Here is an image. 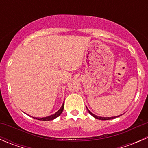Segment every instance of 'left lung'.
<instances>
[{
  "label": "left lung",
  "mask_w": 148,
  "mask_h": 148,
  "mask_svg": "<svg viewBox=\"0 0 148 148\" xmlns=\"http://www.w3.org/2000/svg\"><path fill=\"white\" fill-rule=\"evenodd\" d=\"M86 109H87V111L89 112V114H91V115L92 116H93L94 117H95V118H96V119H98V120H112V119H114V118H116V117H120V115H119V116H117V117H99V116H97V115H95V114H94L93 113H92L90 111H89V110H88V108L87 107H86Z\"/></svg>",
  "instance_id": "8db88e82"
}]
</instances>
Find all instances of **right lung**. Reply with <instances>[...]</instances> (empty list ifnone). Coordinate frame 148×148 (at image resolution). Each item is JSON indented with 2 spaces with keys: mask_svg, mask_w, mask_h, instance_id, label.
I'll list each match as a JSON object with an SVG mask.
<instances>
[{
  "mask_svg": "<svg viewBox=\"0 0 148 148\" xmlns=\"http://www.w3.org/2000/svg\"><path fill=\"white\" fill-rule=\"evenodd\" d=\"M64 103H63V104H62V107H61V108L59 109V110H58V111L56 112L55 113V114H52V115L48 116V117H42V118H38V117H34V119H36V120H42V121L53 120V119H55V118H56V117H59V116L60 115V114L62 113V112H63V110H64Z\"/></svg>",
  "mask_w": 148,
  "mask_h": 148,
  "instance_id": "obj_1",
  "label": "right lung"
}]
</instances>
